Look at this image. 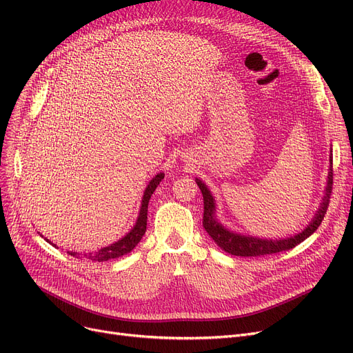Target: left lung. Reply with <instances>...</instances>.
Here are the masks:
<instances>
[{
    "instance_id": "left-lung-1",
    "label": "left lung",
    "mask_w": 353,
    "mask_h": 353,
    "mask_svg": "<svg viewBox=\"0 0 353 353\" xmlns=\"http://www.w3.org/2000/svg\"><path fill=\"white\" fill-rule=\"evenodd\" d=\"M332 161V159H330ZM327 174V184H326V190L325 196L322 199L321 208L312 219L307 228L303 229L299 234L290 236L288 239H261V237H253V236H245V234H239L234 233L229 229H226L220 221L216 219V203L214 199L208 189V186L203 183L200 179H196L197 186L203 194V203H205V213H203V228L206 229L209 236L214 240V243L223 249L225 252L234 254V256H242V257H256V256H266L272 253H279L283 250L293 249L294 246H298L302 243L305 239H307L314 230H316L322 220L326 214L327 206H329V199L332 193V184H333V173H332V167L329 169Z\"/></svg>"
}]
</instances>
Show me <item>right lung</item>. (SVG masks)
I'll list each match as a JSON object with an SVG mask.
<instances>
[{"instance_id":"obj_1","label":"right lung","mask_w":353,"mask_h":353,"mask_svg":"<svg viewBox=\"0 0 353 353\" xmlns=\"http://www.w3.org/2000/svg\"><path fill=\"white\" fill-rule=\"evenodd\" d=\"M164 179V173H159L157 176H154L150 183L147 184V188L144 190L143 199H141V208H140V213L137 217L136 225L133 226V229L130 230L123 239H120L119 242L110 245L107 248H103L94 253H88L84 254L85 257H88L90 261H96V262H105L110 261V259H117L121 257L123 254H127L132 252L141 240L143 234L145 233V226H147V209H148V200H150L152 194L154 193L156 188L160 184V181ZM48 242V239H46ZM51 243V242H50ZM52 245V243H51ZM54 246V245H52ZM68 254L71 256H79L77 252H68Z\"/></svg>"}]
</instances>
